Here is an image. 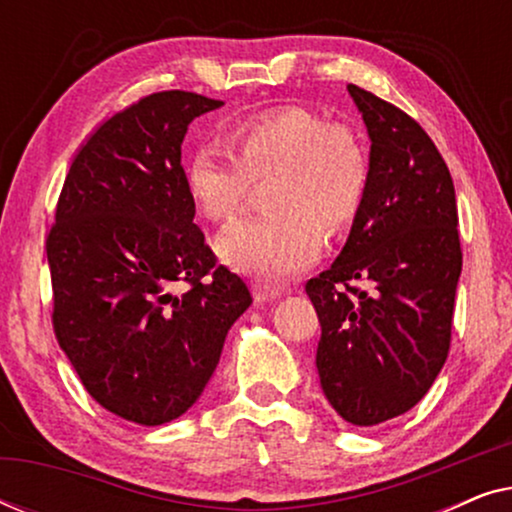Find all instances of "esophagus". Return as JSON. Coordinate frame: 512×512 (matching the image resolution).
<instances>
[{
  "label": "esophagus",
  "mask_w": 512,
  "mask_h": 512,
  "mask_svg": "<svg viewBox=\"0 0 512 512\" xmlns=\"http://www.w3.org/2000/svg\"><path fill=\"white\" fill-rule=\"evenodd\" d=\"M251 291H254V298L258 303H268V300H275L282 296V291L275 289V286H268V284H254L251 286Z\"/></svg>",
  "instance_id": "34e87169"
}]
</instances>
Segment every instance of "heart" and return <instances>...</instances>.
Returning <instances> with one entry per match:
<instances>
[{
  "mask_svg": "<svg viewBox=\"0 0 512 512\" xmlns=\"http://www.w3.org/2000/svg\"><path fill=\"white\" fill-rule=\"evenodd\" d=\"M184 177L191 200L216 223L242 212L249 181L270 177L263 191L268 214L230 226L216 249L230 268L282 282L317 261L321 235L347 233L366 200L370 163L349 125L282 107L235 125L226 149L198 146Z\"/></svg>",
  "mask_w": 512,
  "mask_h": 512,
  "instance_id": "obj_1",
  "label": "heart"
}]
</instances>
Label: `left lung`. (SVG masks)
<instances>
[{
    "label": "left lung",
    "instance_id": "obj_1",
    "mask_svg": "<svg viewBox=\"0 0 512 512\" xmlns=\"http://www.w3.org/2000/svg\"><path fill=\"white\" fill-rule=\"evenodd\" d=\"M347 90L370 137L368 191L340 256L305 291L328 403L349 424L375 426L415 408L450 352L459 219L450 170L422 125Z\"/></svg>",
    "mask_w": 512,
    "mask_h": 512
}]
</instances>
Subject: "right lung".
Here are the masks:
<instances>
[{
    "label": "right lung",
    "instance_id": "1",
    "mask_svg": "<svg viewBox=\"0 0 512 512\" xmlns=\"http://www.w3.org/2000/svg\"><path fill=\"white\" fill-rule=\"evenodd\" d=\"M221 104L163 90L104 121L69 167L46 240L60 349L102 408L142 426L198 401L251 305L193 223L181 167L188 123Z\"/></svg>",
    "mask_w": 512,
    "mask_h": 512
}]
</instances>
